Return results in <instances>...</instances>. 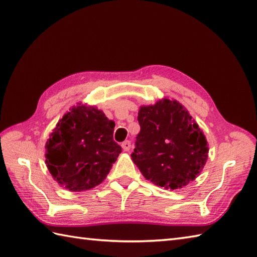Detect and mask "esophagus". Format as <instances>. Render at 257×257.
<instances>
[{
    "label": "esophagus",
    "instance_id": "34e87169",
    "mask_svg": "<svg viewBox=\"0 0 257 257\" xmlns=\"http://www.w3.org/2000/svg\"><path fill=\"white\" fill-rule=\"evenodd\" d=\"M130 147H132V144H130V141H123L121 144V148L123 149V151H129L130 150Z\"/></svg>",
    "mask_w": 257,
    "mask_h": 257
}]
</instances>
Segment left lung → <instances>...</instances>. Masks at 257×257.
<instances>
[{"label": "left lung", "instance_id": "8db88e82", "mask_svg": "<svg viewBox=\"0 0 257 257\" xmlns=\"http://www.w3.org/2000/svg\"><path fill=\"white\" fill-rule=\"evenodd\" d=\"M138 121L140 133L132 159L147 180L177 190L200 176L209 144L182 103L162 98L154 105L140 106Z\"/></svg>", "mask_w": 257, "mask_h": 257}]
</instances>
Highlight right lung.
Instances as JSON below:
<instances>
[{
    "mask_svg": "<svg viewBox=\"0 0 257 257\" xmlns=\"http://www.w3.org/2000/svg\"><path fill=\"white\" fill-rule=\"evenodd\" d=\"M114 121L81 101L69 108L50 134L45 163L53 179L72 192L90 190L106 179L121 147L113 141Z\"/></svg>",
    "mask_w": 257,
    "mask_h": 257,
    "instance_id": "right-lung-1",
    "label": "right lung"
}]
</instances>
